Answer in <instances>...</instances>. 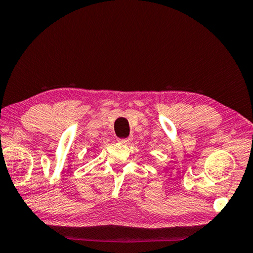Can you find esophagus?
I'll return each instance as SVG.
<instances>
[{
	"label": "esophagus",
	"instance_id": "esophagus-1",
	"mask_svg": "<svg viewBox=\"0 0 253 253\" xmlns=\"http://www.w3.org/2000/svg\"><path fill=\"white\" fill-rule=\"evenodd\" d=\"M130 140H131L130 138H126V139H118L119 142H121V143H126V142H129Z\"/></svg>",
	"mask_w": 253,
	"mask_h": 253
}]
</instances>
